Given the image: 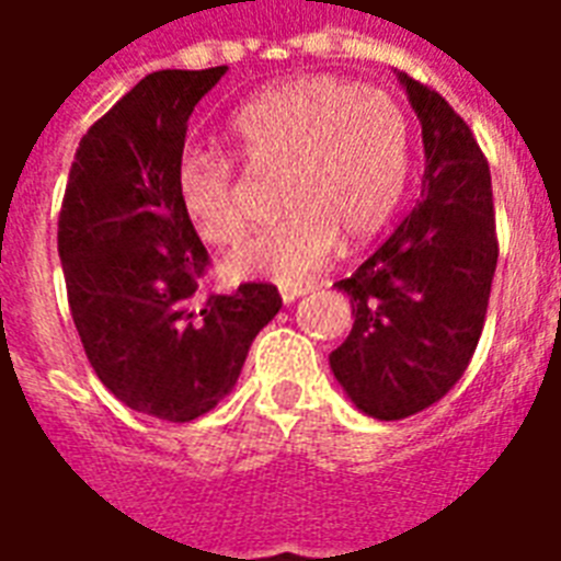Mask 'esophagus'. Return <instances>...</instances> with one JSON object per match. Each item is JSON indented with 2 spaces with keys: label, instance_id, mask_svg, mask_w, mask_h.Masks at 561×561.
<instances>
[{
  "label": "esophagus",
  "instance_id": "34e87169",
  "mask_svg": "<svg viewBox=\"0 0 561 561\" xmlns=\"http://www.w3.org/2000/svg\"><path fill=\"white\" fill-rule=\"evenodd\" d=\"M308 290H311V285H288V288L279 290V297L285 306H290V302H297L299 297H306Z\"/></svg>",
  "mask_w": 561,
  "mask_h": 561
}]
</instances>
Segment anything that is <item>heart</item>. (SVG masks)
<instances>
[{"label": "heart", "instance_id": "1", "mask_svg": "<svg viewBox=\"0 0 561 561\" xmlns=\"http://www.w3.org/2000/svg\"><path fill=\"white\" fill-rule=\"evenodd\" d=\"M236 153L253 174H279V224L227 259L236 279L302 282L341 244H364L399 206L408 183V122L390 95L308 75L247 101L229 122ZM174 194L192 232L227 247L244 236V183L229 157L186 151Z\"/></svg>", "mask_w": 561, "mask_h": 561}]
</instances>
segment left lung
I'll use <instances>...</instances> for the list:
<instances>
[{"instance_id":"left-lung-1","label":"left lung","mask_w":561,"mask_h":561,"mask_svg":"<svg viewBox=\"0 0 561 561\" xmlns=\"http://www.w3.org/2000/svg\"><path fill=\"white\" fill-rule=\"evenodd\" d=\"M422 125V201L350 279V337L329 355L346 399L373 419L439 401L478 350L497 264L489 165L443 95L399 72Z\"/></svg>"}]
</instances>
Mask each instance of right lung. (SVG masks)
Wrapping results in <instances>:
<instances>
[{
	"mask_svg": "<svg viewBox=\"0 0 561 561\" xmlns=\"http://www.w3.org/2000/svg\"><path fill=\"white\" fill-rule=\"evenodd\" d=\"M227 75H145L78 145L57 253L83 352L136 413L192 422L227 399L279 290L247 282L197 302L209 255L180 211L174 169L194 104Z\"/></svg>",
	"mask_w": 561,
	"mask_h": 561,
	"instance_id": "right-lung-1",
	"label": "right lung"
}]
</instances>
